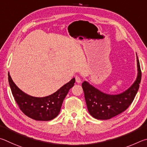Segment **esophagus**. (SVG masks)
Returning <instances> with one entry per match:
<instances>
[{
    "mask_svg": "<svg viewBox=\"0 0 147 147\" xmlns=\"http://www.w3.org/2000/svg\"><path fill=\"white\" fill-rule=\"evenodd\" d=\"M75 79H76V83H80L81 82V78L79 76H76V77H75Z\"/></svg>",
    "mask_w": 147,
    "mask_h": 147,
    "instance_id": "34e87169",
    "label": "esophagus"
}]
</instances>
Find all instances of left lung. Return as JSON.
Here are the masks:
<instances>
[{
    "label": "left lung",
    "instance_id": "1",
    "mask_svg": "<svg viewBox=\"0 0 147 147\" xmlns=\"http://www.w3.org/2000/svg\"><path fill=\"white\" fill-rule=\"evenodd\" d=\"M138 76L134 83L127 90L117 95L105 94L84 81L82 87L87 109L97 119H110L127 110L134 99L141 80V71L137 56Z\"/></svg>",
    "mask_w": 147,
    "mask_h": 147
}]
</instances>
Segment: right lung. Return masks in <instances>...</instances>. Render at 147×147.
I'll use <instances>...</instances> for the list:
<instances>
[{"label":"right lung","instance_id":"right-lung-1","mask_svg":"<svg viewBox=\"0 0 147 147\" xmlns=\"http://www.w3.org/2000/svg\"><path fill=\"white\" fill-rule=\"evenodd\" d=\"M8 81L15 101L20 110L28 117L37 121H50L57 116L64 98L76 82L73 78L68 83L50 96L35 97L20 90L8 74Z\"/></svg>","mask_w":147,"mask_h":147}]
</instances>
